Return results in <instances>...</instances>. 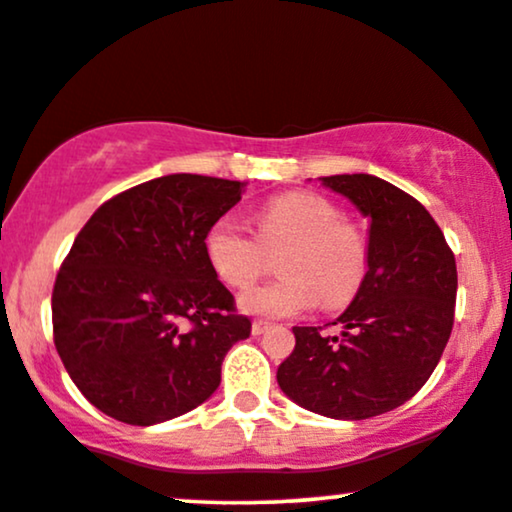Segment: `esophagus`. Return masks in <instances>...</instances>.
<instances>
[{
  "label": "esophagus",
  "instance_id": "obj_1",
  "mask_svg": "<svg viewBox=\"0 0 512 512\" xmlns=\"http://www.w3.org/2000/svg\"><path fill=\"white\" fill-rule=\"evenodd\" d=\"M269 323L267 320H255V323H252V335H264V332L269 330Z\"/></svg>",
  "mask_w": 512,
  "mask_h": 512
}]
</instances>
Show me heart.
Returning <instances> with one entry per match:
<instances>
[{
	"instance_id": "obj_1",
	"label": "heart",
	"mask_w": 512,
	"mask_h": 512,
	"mask_svg": "<svg viewBox=\"0 0 512 512\" xmlns=\"http://www.w3.org/2000/svg\"><path fill=\"white\" fill-rule=\"evenodd\" d=\"M255 234L229 217L210 224L203 248L210 269L229 288L243 290L260 278L264 252H281L274 283L252 288L241 309L252 316L285 318L309 311L320 299L327 309L351 304L370 269V241L363 229L325 196L288 192L276 196L255 215Z\"/></svg>"
}]
</instances>
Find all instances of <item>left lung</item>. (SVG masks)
I'll return each instance as SVG.
<instances>
[{"label": "left lung", "mask_w": 512, "mask_h": 512, "mask_svg": "<svg viewBox=\"0 0 512 512\" xmlns=\"http://www.w3.org/2000/svg\"><path fill=\"white\" fill-rule=\"evenodd\" d=\"M370 217V269L332 325L292 327L295 351L278 367L288 398L323 417L370 419L410 400L431 377L454 325L456 262L431 213L391 182L320 177Z\"/></svg>", "instance_id": "8db88e82"}]
</instances>
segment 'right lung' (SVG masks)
<instances>
[{
  "instance_id": "1",
  "label": "right lung",
  "mask_w": 512,
  "mask_h": 512,
  "mask_svg": "<svg viewBox=\"0 0 512 512\" xmlns=\"http://www.w3.org/2000/svg\"><path fill=\"white\" fill-rule=\"evenodd\" d=\"M241 192L236 180L163 175L102 203L74 238L53 285V342L107 417L152 426L194 410L250 337L203 248Z\"/></svg>"
}]
</instances>
